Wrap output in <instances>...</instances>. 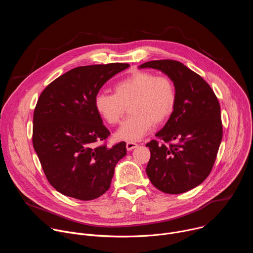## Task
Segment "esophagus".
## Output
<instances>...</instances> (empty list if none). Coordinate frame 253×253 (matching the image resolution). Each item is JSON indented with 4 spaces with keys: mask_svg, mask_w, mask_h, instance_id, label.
Instances as JSON below:
<instances>
[{
    "mask_svg": "<svg viewBox=\"0 0 253 253\" xmlns=\"http://www.w3.org/2000/svg\"><path fill=\"white\" fill-rule=\"evenodd\" d=\"M138 145H137V143L136 142H133V141H128L127 143H126V148H127V150H132V149H134V148H136Z\"/></svg>",
    "mask_w": 253,
    "mask_h": 253,
    "instance_id": "obj_1",
    "label": "esophagus"
}]
</instances>
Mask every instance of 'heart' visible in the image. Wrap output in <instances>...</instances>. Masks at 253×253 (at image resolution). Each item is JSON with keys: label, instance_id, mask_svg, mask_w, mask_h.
Returning a JSON list of instances; mask_svg holds the SVG:
<instances>
[{"label": "heart", "instance_id": "obj_1", "mask_svg": "<svg viewBox=\"0 0 253 253\" xmlns=\"http://www.w3.org/2000/svg\"><path fill=\"white\" fill-rule=\"evenodd\" d=\"M114 90L115 93H98L94 106L100 117L111 126L121 122L127 106H130L131 115L117 132L120 139H141L153 124L164 123L175 110L177 91L174 82L167 76L137 71L117 82Z\"/></svg>", "mask_w": 253, "mask_h": 253}]
</instances>
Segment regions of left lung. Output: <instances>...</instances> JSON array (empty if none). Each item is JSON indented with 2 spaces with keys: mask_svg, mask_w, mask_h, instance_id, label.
I'll return each instance as SVG.
<instances>
[{
  "mask_svg": "<svg viewBox=\"0 0 253 253\" xmlns=\"http://www.w3.org/2000/svg\"><path fill=\"white\" fill-rule=\"evenodd\" d=\"M139 68L162 71L175 84L177 103L165 126L151 140L146 173L151 183L168 194L186 192L210 174L222 139L220 105L209 84L175 60H156Z\"/></svg>",
  "mask_w": 253,
  "mask_h": 253,
  "instance_id": "left-lung-1",
  "label": "left lung"
}]
</instances>
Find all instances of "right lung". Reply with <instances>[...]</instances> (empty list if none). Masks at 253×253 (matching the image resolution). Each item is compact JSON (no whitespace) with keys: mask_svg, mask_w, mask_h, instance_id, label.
Listing matches in <instances>:
<instances>
[{"mask_svg":"<svg viewBox=\"0 0 253 253\" xmlns=\"http://www.w3.org/2000/svg\"><path fill=\"white\" fill-rule=\"evenodd\" d=\"M126 63L81 66L68 71L41 93L33 116V146L49 183L60 193L93 200L110 188L126 143L108 147L110 135L94 99ZM103 143L95 147L96 141Z\"/></svg>","mask_w":253,"mask_h":253,"instance_id":"right-lung-1","label":"right lung"}]
</instances>
